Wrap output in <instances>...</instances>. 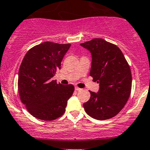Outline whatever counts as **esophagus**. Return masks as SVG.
<instances>
[{"label":"esophagus","instance_id":"esophagus-1","mask_svg":"<svg viewBox=\"0 0 150 150\" xmlns=\"http://www.w3.org/2000/svg\"><path fill=\"white\" fill-rule=\"evenodd\" d=\"M75 90L76 91H81V90H82V89L78 87V86H75Z\"/></svg>","mask_w":150,"mask_h":150}]
</instances>
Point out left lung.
<instances>
[{
    "instance_id": "obj_1",
    "label": "left lung",
    "mask_w": 150,
    "mask_h": 150,
    "mask_svg": "<svg viewBox=\"0 0 150 150\" xmlns=\"http://www.w3.org/2000/svg\"><path fill=\"white\" fill-rule=\"evenodd\" d=\"M80 45L91 52L89 74L100 84L98 93L90 91V99L83 104L84 110L97 120L112 118L123 108L131 95L130 66L119 47L101 38Z\"/></svg>"
}]
</instances>
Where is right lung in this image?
Here are the masks:
<instances>
[{"mask_svg":"<svg viewBox=\"0 0 150 150\" xmlns=\"http://www.w3.org/2000/svg\"><path fill=\"white\" fill-rule=\"evenodd\" d=\"M70 47V44L45 42L29 50L23 58L18 71V94L29 113L36 118L52 121L66 111L74 86L57 84L52 78L61 69Z\"/></svg>","mask_w":150,"mask_h":150,"instance_id":"obj_1","label":"right lung"}]
</instances>
